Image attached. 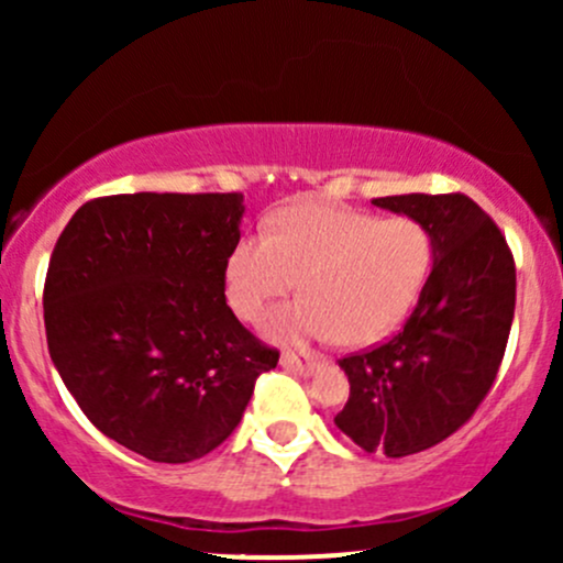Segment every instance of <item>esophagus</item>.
I'll list each match as a JSON object with an SVG mask.
<instances>
[{
  "instance_id": "34e87169",
  "label": "esophagus",
  "mask_w": 563,
  "mask_h": 563,
  "mask_svg": "<svg viewBox=\"0 0 563 563\" xmlns=\"http://www.w3.org/2000/svg\"><path fill=\"white\" fill-rule=\"evenodd\" d=\"M280 365L288 367V371L299 373V376H312V373H318L322 365H325V357H320V354H294V352H286L280 357Z\"/></svg>"
}]
</instances>
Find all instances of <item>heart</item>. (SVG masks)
<instances>
[{
    "label": "heart",
    "instance_id": "b5f03b06",
    "mask_svg": "<svg viewBox=\"0 0 563 563\" xmlns=\"http://www.w3.org/2000/svg\"><path fill=\"white\" fill-rule=\"evenodd\" d=\"M434 262L431 232L418 219H376L333 203H294L243 235L224 262L232 312L260 320L269 301L299 280L303 296L275 307L262 333L277 344L339 335L376 344L407 318Z\"/></svg>",
    "mask_w": 563,
    "mask_h": 563
}]
</instances>
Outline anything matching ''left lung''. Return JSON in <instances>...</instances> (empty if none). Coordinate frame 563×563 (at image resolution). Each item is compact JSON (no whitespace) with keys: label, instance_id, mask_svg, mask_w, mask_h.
Returning <instances> with one entry per match:
<instances>
[{"label":"left lung","instance_id":"obj_1","mask_svg":"<svg viewBox=\"0 0 563 563\" xmlns=\"http://www.w3.org/2000/svg\"><path fill=\"white\" fill-rule=\"evenodd\" d=\"M373 206L418 219L434 264L389 344L339 360L349 399L335 426L365 452L405 457L434 448L474 416L506 354L516 307L510 249L468 196H386Z\"/></svg>","mask_w":563,"mask_h":563}]
</instances>
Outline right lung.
I'll return each mask as SVG.
<instances>
[{
    "label": "right lung",
    "mask_w": 563,
    "mask_h": 563,
    "mask_svg": "<svg viewBox=\"0 0 563 563\" xmlns=\"http://www.w3.org/2000/svg\"><path fill=\"white\" fill-rule=\"evenodd\" d=\"M243 211L241 192L108 196L57 238L44 283L49 357L84 416L147 461L219 448L280 357L224 299Z\"/></svg>",
    "instance_id": "1"
}]
</instances>
